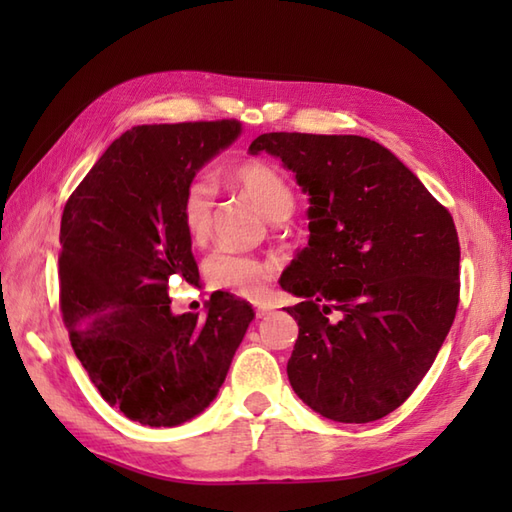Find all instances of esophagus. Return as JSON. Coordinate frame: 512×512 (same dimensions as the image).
<instances>
[{
    "label": "esophagus",
    "mask_w": 512,
    "mask_h": 512,
    "mask_svg": "<svg viewBox=\"0 0 512 512\" xmlns=\"http://www.w3.org/2000/svg\"><path fill=\"white\" fill-rule=\"evenodd\" d=\"M257 317L262 319V317H268L270 312H273V306H268V303H257Z\"/></svg>",
    "instance_id": "34e87169"
}]
</instances>
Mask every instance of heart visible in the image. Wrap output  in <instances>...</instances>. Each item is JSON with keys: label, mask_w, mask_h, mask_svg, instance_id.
<instances>
[{"label": "heart", "mask_w": 512, "mask_h": 512, "mask_svg": "<svg viewBox=\"0 0 512 512\" xmlns=\"http://www.w3.org/2000/svg\"><path fill=\"white\" fill-rule=\"evenodd\" d=\"M231 182L257 204L268 220H286L295 209V195L281 173L264 160H244L231 169ZM213 211V189L209 182L193 180L184 189L180 217L191 242H202L209 235ZM273 277V266L259 259L217 250L206 262V279L213 288L235 292L239 297L255 299L264 292Z\"/></svg>", "instance_id": "1"}]
</instances>
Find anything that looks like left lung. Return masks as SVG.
I'll use <instances>...</instances> for the list:
<instances>
[{
    "label": "left lung",
    "mask_w": 512,
    "mask_h": 512,
    "mask_svg": "<svg viewBox=\"0 0 512 512\" xmlns=\"http://www.w3.org/2000/svg\"><path fill=\"white\" fill-rule=\"evenodd\" d=\"M248 154L279 158L310 195L308 246L279 279L301 299L286 308L299 325L292 389L334 422L385 418L429 372L458 310L451 213L363 136L273 132Z\"/></svg>",
    "instance_id": "left-lung-1"
}]
</instances>
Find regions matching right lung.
<instances>
[{"mask_svg": "<svg viewBox=\"0 0 512 512\" xmlns=\"http://www.w3.org/2000/svg\"><path fill=\"white\" fill-rule=\"evenodd\" d=\"M237 121L138 125L94 162L61 217V312L94 387L129 420L178 427L211 405L255 310L217 290L171 312L169 281L200 279L180 202Z\"/></svg>", "mask_w": 512, "mask_h": 512, "instance_id": "1", "label": "right lung"}]
</instances>
